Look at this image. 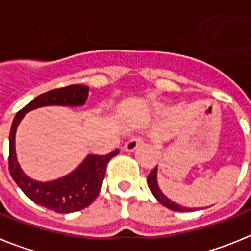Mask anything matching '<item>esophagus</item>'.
Returning <instances> with one entry per match:
<instances>
[{"label":"esophagus","mask_w":251,"mask_h":251,"mask_svg":"<svg viewBox=\"0 0 251 251\" xmlns=\"http://www.w3.org/2000/svg\"><path fill=\"white\" fill-rule=\"evenodd\" d=\"M142 143H143V139H142L141 137H133V138H130L129 141L126 143V151H127V152H133V151L137 150Z\"/></svg>","instance_id":"esophagus-1"}]
</instances>
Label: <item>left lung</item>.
Instances as JSON below:
<instances>
[{"instance_id":"left-lung-1","label":"left lung","mask_w":251,"mask_h":251,"mask_svg":"<svg viewBox=\"0 0 251 251\" xmlns=\"http://www.w3.org/2000/svg\"><path fill=\"white\" fill-rule=\"evenodd\" d=\"M147 182H148V187H150L151 192L154 195L157 200L162 203L163 206L168 207L170 210H174V211H179V212H183V211H194V208H187V207H182L181 205H177V203L172 202L171 200H168L167 197L165 195L162 194L161 190H159L158 185H157V166L151 171V174L148 175L147 177Z\"/></svg>"}]
</instances>
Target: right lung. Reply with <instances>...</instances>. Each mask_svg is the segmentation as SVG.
Masks as SVG:
<instances>
[{"label":"right lung","instance_id":"1","mask_svg":"<svg viewBox=\"0 0 251 251\" xmlns=\"http://www.w3.org/2000/svg\"><path fill=\"white\" fill-rule=\"evenodd\" d=\"M88 86L77 84L44 93L19 110L11 126L8 152V170L11 177L30 200L59 214L79 211L97 199L103 185L106 165L118 154L119 150L113 151L105 156H88L74 172L63 178L51 182H37L26 176L20 168L15 153V133L20 121L30 110L45 105H83L88 98Z\"/></svg>","mask_w":251,"mask_h":251}]
</instances>
